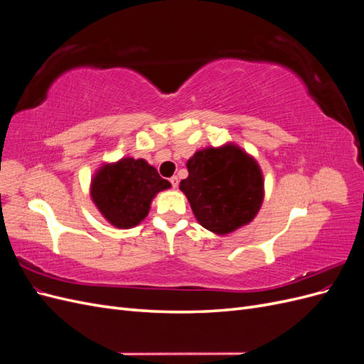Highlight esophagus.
<instances>
[{
  "mask_svg": "<svg viewBox=\"0 0 364 364\" xmlns=\"http://www.w3.org/2000/svg\"><path fill=\"white\" fill-rule=\"evenodd\" d=\"M170 183H171L173 188H178L179 181H178V178H176V176H173V178H170Z\"/></svg>",
  "mask_w": 364,
  "mask_h": 364,
  "instance_id": "esophagus-1",
  "label": "esophagus"
}]
</instances>
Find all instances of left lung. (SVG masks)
I'll return each mask as SVG.
<instances>
[{
	"instance_id": "8db88e82",
	"label": "left lung",
	"mask_w": 364,
	"mask_h": 364,
	"mask_svg": "<svg viewBox=\"0 0 364 364\" xmlns=\"http://www.w3.org/2000/svg\"><path fill=\"white\" fill-rule=\"evenodd\" d=\"M181 190L205 229L225 235L247 225L259 211L264 182L258 164L237 146L197 151L186 162Z\"/></svg>"
}]
</instances>
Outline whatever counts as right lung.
<instances>
[{
  "label": "right lung",
  "instance_id": "right-lung-1",
  "mask_svg": "<svg viewBox=\"0 0 364 364\" xmlns=\"http://www.w3.org/2000/svg\"><path fill=\"white\" fill-rule=\"evenodd\" d=\"M170 186L144 159L124 158L98 170L91 197L109 223L127 229L144 220L153 197Z\"/></svg>",
  "mask_w": 364,
  "mask_h": 364
}]
</instances>
